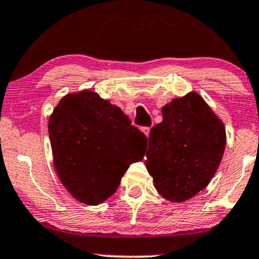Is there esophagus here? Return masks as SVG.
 <instances>
[{"mask_svg":"<svg viewBox=\"0 0 259 259\" xmlns=\"http://www.w3.org/2000/svg\"><path fill=\"white\" fill-rule=\"evenodd\" d=\"M142 132L145 133V135L148 138L149 133H151V127H149V126H143V127H142Z\"/></svg>","mask_w":259,"mask_h":259,"instance_id":"1","label":"esophagus"}]
</instances>
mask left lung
<instances>
[{
	"instance_id": "8db88e82",
	"label": "left lung",
	"mask_w": 259,
	"mask_h": 259,
	"mask_svg": "<svg viewBox=\"0 0 259 259\" xmlns=\"http://www.w3.org/2000/svg\"><path fill=\"white\" fill-rule=\"evenodd\" d=\"M152 127L146 167L165 199L181 202L202 191L212 179L226 147V129L197 93L175 99Z\"/></svg>"
}]
</instances>
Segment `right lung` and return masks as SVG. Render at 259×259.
<instances>
[{
  "mask_svg": "<svg viewBox=\"0 0 259 259\" xmlns=\"http://www.w3.org/2000/svg\"><path fill=\"white\" fill-rule=\"evenodd\" d=\"M54 165L62 185L83 204L99 205L117 191L147 138L117 106L84 90L65 96L49 119Z\"/></svg>",
  "mask_w": 259,
  "mask_h": 259,
  "instance_id": "1",
  "label": "right lung"
}]
</instances>
